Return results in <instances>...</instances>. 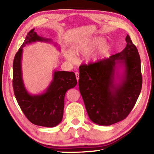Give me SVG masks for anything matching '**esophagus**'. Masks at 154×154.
<instances>
[{
  "instance_id": "obj_1",
  "label": "esophagus",
  "mask_w": 154,
  "mask_h": 154,
  "mask_svg": "<svg viewBox=\"0 0 154 154\" xmlns=\"http://www.w3.org/2000/svg\"><path fill=\"white\" fill-rule=\"evenodd\" d=\"M75 75H76V79L78 81H79V73H78V72H76V73H75Z\"/></svg>"
}]
</instances>
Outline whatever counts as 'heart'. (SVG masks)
<instances>
[{"label": "heart", "instance_id": "heart-1", "mask_svg": "<svg viewBox=\"0 0 154 154\" xmlns=\"http://www.w3.org/2000/svg\"><path fill=\"white\" fill-rule=\"evenodd\" d=\"M104 42V39L101 36H95L89 39V40L85 42L78 43L73 48V51L75 54H81L83 55H87L91 54L94 50H95L97 48L102 44ZM109 49V45L107 44H103L102 46L100 48V50L97 53L89 55L87 57L88 60L89 61H96L98 60L100 56H101L104 52L107 51ZM66 58L71 62H75L76 61V57L75 55L69 52L66 55Z\"/></svg>", "mask_w": 154, "mask_h": 154}]
</instances>
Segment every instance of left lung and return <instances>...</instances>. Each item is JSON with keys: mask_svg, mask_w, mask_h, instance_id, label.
Masks as SVG:
<instances>
[{"mask_svg": "<svg viewBox=\"0 0 154 154\" xmlns=\"http://www.w3.org/2000/svg\"><path fill=\"white\" fill-rule=\"evenodd\" d=\"M126 42L120 53L79 67V88L87 114L100 126L125 119L141 92L140 55L128 35Z\"/></svg>", "mask_w": 154, "mask_h": 154, "instance_id": "left-lung-1", "label": "left lung"}]
</instances>
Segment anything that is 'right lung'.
<instances>
[{"mask_svg": "<svg viewBox=\"0 0 154 154\" xmlns=\"http://www.w3.org/2000/svg\"><path fill=\"white\" fill-rule=\"evenodd\" d=\"M37 42L54 43L50 38L38 35L34 32V29L29 32L14 59L13 89L20 107L32 124L52 128L61 122L65 93L76 86L77 81L73 72L55 70L53 79L43 93L37 94L29 93L24 85L22 77L23 48ZM54 44L55 46L57 45L56 44Z\"/></svg>", "mask_w": 154, "mask_h": 154, "instance_id": "right-lung-1", "label": "right lung"}]
</instances>
